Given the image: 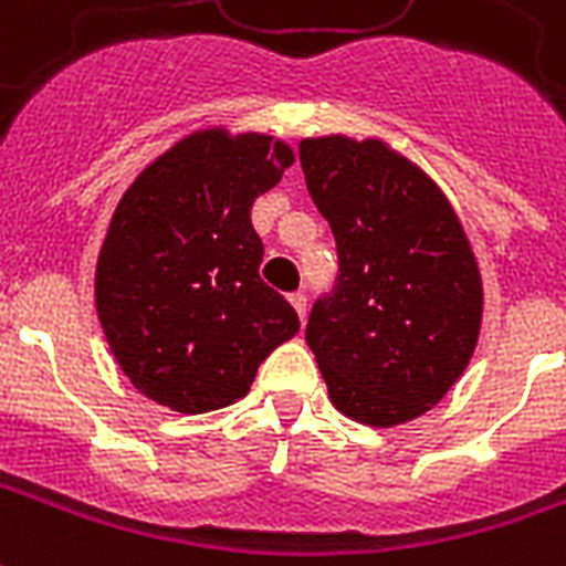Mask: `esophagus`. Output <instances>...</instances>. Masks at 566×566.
Wrapping results in <instances>:
<instances>
[{"mask_svg":"<svg viewBox=\"0 0 566 566\" xmlns=\"http://www.w3.org/2000/svg\"><path fill=\"white\" fill-rule=\"evenodd\" d=\"M287 300H291V305H294V308H296V315H300V321H305V294H303V291H296V294H291V296H287Z\"/></svg>","mask_w":566,"mask_h":566,"instance_id":"34e87169","label":"esophagus"}]
</instances>
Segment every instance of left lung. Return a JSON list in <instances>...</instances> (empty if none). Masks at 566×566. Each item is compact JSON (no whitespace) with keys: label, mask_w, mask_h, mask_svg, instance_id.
Listing matches in <instances>:
<instances>
[{"label":"left lung","mask_w":566,"mask_h":566,"mask_svg":"<svg viewBox=\"0 0 566 566\" xmlns=\"http://www.w3.org/2000/svg\"><path fill=\"white\" fill-rule=\"evenodd\" d=\"M300 161L342 263L305 329L329 401L375 429L417 420L453 389L480 342L483 275L462 219L384 137H303Z\"/></svg>","instance_id":"left-lung-1"}]
</instances>
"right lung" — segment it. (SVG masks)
Returning a JSON list of instances; mask_svg holds the SVG:
<instances>
[{
    "label": "right lung",
    "instance_id": "1",
    "mask_svg": "<svg viewBox=\"0 0 566 566\" xmlns=\"http://www.w3.org/2000/svg\"><path fill=\"white\" fill-rule=\"evenodd\" d=\"M296 155L272 134L200 128L125 188L95 263V312L137 392L177 413L240 401L258 366L300 333L261 282L251 203Z\"/></svg>",
    "mask_w": 566,
    "mask_h": 566
}]
</instances>
